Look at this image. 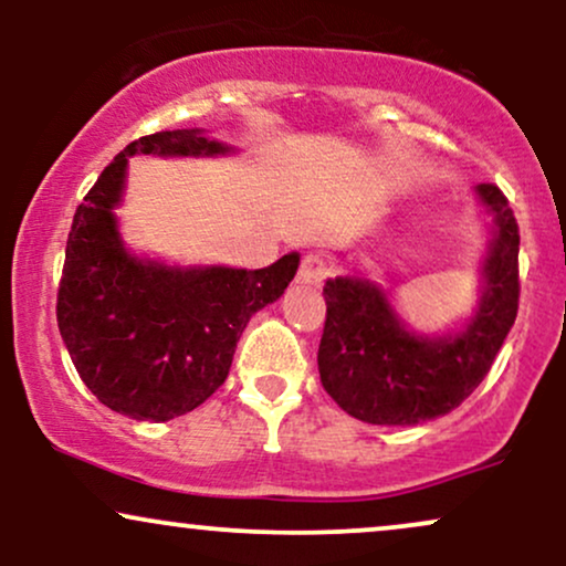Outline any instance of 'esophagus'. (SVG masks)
<instances>
[{"mask_svg":"<svg viewBox=\"0 0 566 566\" xmlns=\"http://www.w3.org/2000/svg\"><path fill=\"white\" fill-rule=\"evenodd\" d=\"M327 274H329L327 255H324V252H308V255H303L301 271H297V282L319 287L324 279H327Z\"/></svg>","mask_w":566,"mask_h":566,"instance_id":"1","label":"esophagus"}]
</instances>
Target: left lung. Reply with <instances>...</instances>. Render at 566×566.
<instances>
[{"instance_id":"obj_1","label":"left lung","mask_w":566,"mask_h":566,"mask_svg":"<svg viewBox=\"0 0 566 566\" xmlns=\"http://www.w3.org/2000/svg\"><path fill=\"white\" fill-rule=\"evenodd\" d=\"M495 212V242L484 265V297L463 333L428 340L396 319L386 295L350 276L324 284L322 386L337 407L375 426H415L452 412L490 373L518 311V226L495 184L479 186Z\"/></svg>"}]
</instances>
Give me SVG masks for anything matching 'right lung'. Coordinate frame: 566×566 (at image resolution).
I'll return each instance as SVG.
<instances>
[{
  "label": "right lung",
  "instance_id": "1",
  "mask_svg": "<svg viewBox=\"0 0 566 566\" xmlns=\"http://www.w3.org/2000/svg\"><path fill=\"white\" fill-rule=\"evenodd\" d=\"M197 127L133 140L76 207L57 284V329L84 386L101 405L135 420L191 412L229 378L239 335L295 276L301 255L258 271L167 269L127 255L112 216L127 157L223 154Z\"/></svg>",
  "mask_w": 566,
  "mask_h": 566
}]
</instances>
